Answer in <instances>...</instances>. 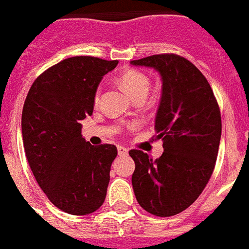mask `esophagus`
<instances>
[{
	"label": "esophagus",
	"mask_w": 249,
	"mask_h": 249,
	"mask_svg": "<svg viewBox=\"0 0 249 249\" xmlns=\"http://www.w3.org/2000/svg\"><path fill=\"white\" fill-rule=\"evenodd\" d=\"M118 154L121 155V157H124L128 154V150H127L124 146H118Z\"/></svg>",
	"instance_id": "obj_1"
}]
</instances>
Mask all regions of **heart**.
Wrapping results in <instances>:
<instances>
[{
	"instance_id": "heart-1",
	"label": "heart",
	"mask_w": 249,
	"mask_h": 249,
	"mask_svg": "<svg viewBox=\"0 0 249 249\" xmlns=\"http://www.w3.org/2000/svg\"><path fill=\"white\" fill-rule=\"evenodd\" d=\"M119 83L132 99L138 97H146L151 85L150 78L138 70H128L123 72L119 77ZM98 99H99V91L95 92V101Z\"/></svg>"
}]
</instances>
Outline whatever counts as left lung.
Wrapping results in <instances>:
<instances>
[{
    "mask_svg": "<svg viewBox=\"0 0 249 249\" xmlns=\"http://www.w3.org/2000/svg\"><path fill=\"white\" fill-rule=\"evenodd\" d=\"M155 69L162 77V98L155 118L162 157L155 160L131 150V182L138 203L155 216L184 211L211 178L221 137L219 105L210 83L194 63L177 54H158L131 61Z\"/></svg>",
    "mask_w": 249,
    "mask_h": 249,
    "instance_id": "obj_1",
    "label": "left lung"
}]
</instances>
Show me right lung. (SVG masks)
I'll return each instance as SVG.
<instances>
[{"instance_id": "1", "label": "right lung", "mask_w": 249, "mask_h": 249, "mask_svg": "<svg viewBox=\"0 0 249 249\" xmlns=\"http://www.w3.org/2000/svg\"><path fill=\"white\" fill-rule=\"evenodd\" d=\"M118 61L71 57L34 81L22 110L25 154L49 200L71 215H89L102 206L117 158L114 144L92 146L81 134L91 115L98 85Z\"/></svg>"}]
</instances>
